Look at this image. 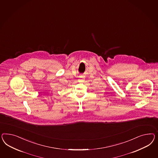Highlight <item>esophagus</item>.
<instances>
[{
    "instance_id": "34e87169",
    "label": "esophagus",
    "mask_w": 158,
    "mask_h": 158,
    "mask_svg": "<svg viewBox=\"0 0 158 158\" xmlns=\"http://www.w3.org/2000/svg\"><path fill=\"white\" fill-rule=\"evenodd\" d=\"M79 81H84V79H79Z\"/></svg>"
}]
</instances>
